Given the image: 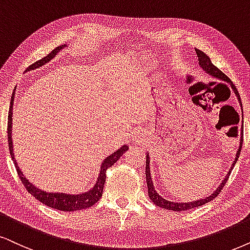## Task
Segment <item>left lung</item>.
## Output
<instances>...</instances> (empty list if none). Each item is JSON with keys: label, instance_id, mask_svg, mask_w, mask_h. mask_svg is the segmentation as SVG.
Returning <instances> with one entry per match:
<instances>
[{"label": "left lung", "instance_id": "8db88e82", "mask_svg": "<svg viewBox=\"0 0 250 250\" xmlns=\"http://www.w3.org/2000/svg\"><path fill=\"white\" fill-rule=\"evenodd\" d=\"M196 54H197V56H198V63H200L201 68L203 69L204 71H207L208 74H210L211 76H213V77L218 78V80H222L224 82H227V83H229L230 86H232L233 90H234L236 97H238V99L240 102V96H239L238 90H236L234 84L230 82L229 78L227 77V76L224 74L223 71H220L219 69L216 67V65L212 64V62H211L209 56L205 54V53L202 52V50L196 49ZM240 103H241V102H240ZM242 142H243V138L241 136V140H240V146H239L238 152H236L235 160H234V163L232 164V166H230V169L229 170V173H227L226 178L224 179L222 185H220L219 187L216 189V191H213L212 194L209 196V197L202 198V200H198V201H195V202H190V203H175V202H169V201L165 200V198H163L162 196H159V194H158V192L156 191V189H154V187H153L152 178H151V173H150V157H148L146 154V168H145V175H146L147 191H148V197H150V200L152 201L154 204L158 205V207L163 208V209H166V210H172V211H186V210H189V209H194V208L201 207V205H203L205 203H208V202L212 201L213 198H216L218 194L222 191V189L224 188V186H225V183L227 182V180H229V174H230V172H232L233 167H234L235 163L238 162V158L240 156V152H241Z\"/></svg>", "mask_w": 250, "mask_h": 250}]
</instances>
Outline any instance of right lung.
<instances>
[{"label":"right lung","instance_id":"obj_1","mask_svg":"<svg viewBox=\"0 0 250 250\" xmlns=\"http://www.w3.org/2000/svg\"><path fill=\"white\" fill-rule=\"evenodd\" d=\"M65 45L59 46L56 47L55 49H53L52 52L49 53L48 55L42 58L39 61L34 62L33 64H31L30 67L26 69V71L28 70H33V69H37L41 67V65L46 64L47 62H49L54 56L58 54V53L61 50L63 47ZM12 106H14V93H12L11 97V102H10V108H9V115H8V143H9V151H10L12 162L15 164L16 170H17L18 176H20L21 181L26 188V190L30 192L31 195H33L34 197L37 198L38 201H40L41 203H43L47 207L53 208V209L56 210H61V211H77V210H82V209H86V208L92 207L93 204H96L98 201L100 200L103 195V190H104V186H105V181H106V170L109 167H112L114 164L118 162L120 158L122 157V154L128 151V145H123L121 148H119L118 151L114 153L110 154L109 157H107L104 163L102 164V168H100V174L98 176V180L94 185V187L88 190L84 194H78V195H70V194H63V192H46L41 189H38L36 186H33L28 180L25 178L21 173V170L18 167V164L16 162L15 156H14V147H12V138H11V134H12Z\"/></svg>","mask_w":250,"mask_h":250}]
</instances>
